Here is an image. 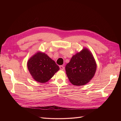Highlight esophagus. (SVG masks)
<instances>
[{
	"mask_svg": "<svg viewBox=\"0 0 121 121\" xmlns=\"http://www.w3.org/2000/svg\"><path fill=\"white\" fill-rule=\"evenodd\" d=\"M60 68L61 70H64V69H65V67H64V66H63V65H60Z\"/></svg>",
	"mask_w": 121,
	"mask_h": 121,
	"instance_id": "34e87169",
	"label": "esophagus"
}]
</instances>
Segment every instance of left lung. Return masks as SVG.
<instances>
[{
	"label": "left lung",
	"instance_id": "left-lung-1",
	"mask_svg": "<svg viewBox=\"0 0 121 121\" xmlns=\"http://www.w3.org/2000/svg\"><path fill=\"white\" fill-rule=\"evenodd\" d=\"M96 68L97 65L92 52L84 47L72 56L70 61L65 65V71L73 85L82 86L93 78Z\"/></svg>",
	"mask_w": 121,
	"mask_h": 121
}]
</instances>
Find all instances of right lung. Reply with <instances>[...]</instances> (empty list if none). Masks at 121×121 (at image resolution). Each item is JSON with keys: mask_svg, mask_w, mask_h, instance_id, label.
<instances>
[{"mask_svg": "<svg viewBox=\"0 0 121 121\" xmlns=\"http://www.w3.org/2000/svg\"><path fill=\"white\" fill-rule=\"evenodd\" d=\"M27 67L32 78L41 83L48 81L60 69L56 62L45 53L40 51L29 58Z\"/></svg>", "mask_w": 121, "mask_h": 121, "instance_id": "add662e5", "label": "right lung"}]
</instances>
